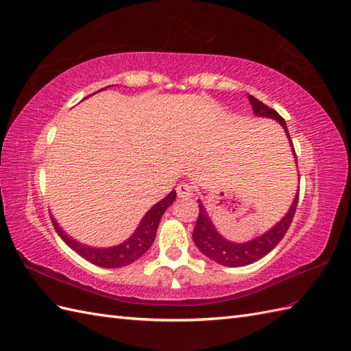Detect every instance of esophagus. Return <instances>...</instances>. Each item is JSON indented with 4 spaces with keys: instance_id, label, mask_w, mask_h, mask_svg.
<instances>
[{
    "instance_id": "1",
    "label": "esophagus",
    "mask_w": 351,
    "mask_h": 351,
    "mask_svg": "<svg viewBox=\"0 0 351 351\" xmlns=\"http://www.w3.org/2000/svg\"><path fill=\"white\" fill-rule=\"evenodd\" d=\"M193 195V186L191 183H180L177 186V196L178 198L187 199Z\"/></svg>"
}]
</instances>
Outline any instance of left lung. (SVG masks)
Segmentation results:
<instances>
[{
	"label": "left lung",
	"mask_w": 351,
	"mask_h": 351,
	"mask_svg": "<svg viewBox=\"0 0 351 351\" xmlns=\"http://www.w3.org/2000/svg\"><path fill=\"white\" fill-rule=\"evenodd\" d=\"M249 101L253 107V113L259 117H269L272 121H277L287 135L290 147H292V152L295 155V162L296 160V153L293 149L292 140H290V135L287 131V126L285 119L281 117L276 110L269 108L268 106H265L262 101L256 99L254 97L249 95ZM299 198V189L298 193L295 195V199L290 205L289 211L285 215V217L281 219L277 225L272 226L267 232L253 238V240L247 241V243H232L226 240L225 237H221L217 229L213 225V221L208 216L207 210L202 205V201L198 199L199 202V216L198 220H196V226L193 229V241L196 247L201 250L202 254L207 256L211 261H215L220 265H225V267L230 268H237V267H245V265H250L256 261H259L263 258L265 254H268L274 247L281 241V238L285 237L286 230L289 229L290 223H292L295 211H296V204Z\"/></svg>",
	"instance_id": "1"
}]
</instances>
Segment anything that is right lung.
Here are the masks:
<instances>
[{
	"label": "right lung",
	"mask_w": 351,
	"mask_h": 351,
	"mask_svg": "<svg viewBox=\"0 0 351 351\" xmlns=\"http://www.w3.org/2000/svg\"><path fill=\"white\" fill-rule=\"evenodd\" d=\"M174 201H176V191L169 192L164 199H160L159 202L153 205L146 215H144L140 225L136 226L134 234L128 238V240L113 247H90L86 244H82L77 240H74L73 237L66 235L65 230L56 223V220L53 217H52V221L59 237L62 238L68 247H71L75 253H79L82 258L89 261L93 265H97V267L119 268V267H126V265L140 259L141 256L150 249V245L153 244V241H155L159 220L162 215L165 213V210Z\"/></svg>",
	"instance_id": "1"
}]
</instances>
